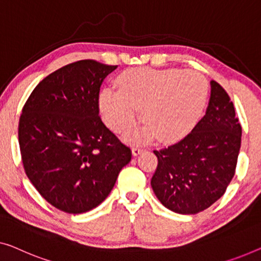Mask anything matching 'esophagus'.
Returning a JSON list of instances; mask_svg holds the SVG:
<instances>
[{
	"instance_id": "1",
	"label": "esophagus",
	"mask_w": 261,
	"mask_h": 261,
	"mask_svg": "<svg viewBox=\"0 0 261 261\" xmlns=\"http://www.w3.org/2000/svg\"><path fill=\"white\" fill-rule=\"evenodd\" d=\"M143 151H144V149H142V147H138V146L132 147V154H134V155L141 154V153L143 152Z\"/></svg>"
}]
</instances>
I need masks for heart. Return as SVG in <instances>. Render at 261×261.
Returning <instances> with one entry per match:
<instances>
[{
    "label": "heart",
    "mask_w": 261,
    "mask_h": 261,
    "mask_svg": "<svg viewBox=\"0 0 261 261\" xmlns=\"http://www.w3.org/2000/svg\"><path fill=\"white\" fill-rule=\"evenodd\" d=\"M119 91L104 89L99 110L112 131L122 134L137 122L145 125L126 135L129 141L162 142L182 138L196 125L208 95V82L194 70L132 68L117 79Z\"/></svg>",
    "instance_id": "1"
}]
</instances>
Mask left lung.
<instances>
[{"label": "left lung", "mask_w": 261, "mask_h": 261, "mask_svg": "<svg viewBox=\"0 0 261 261\" xmlns=\"http://www.w3.org/2000/svg\"><path fill=\"white\" fill-rule=\"evenodd\" d=\"M240 143L242 125L230 96L211 81L204 117L181 141L153 151L158 165L151 186L159 201L180 215L208 208L234 176Z\"/></svg>", "instance_id": "8db88e82"}]
</instances>
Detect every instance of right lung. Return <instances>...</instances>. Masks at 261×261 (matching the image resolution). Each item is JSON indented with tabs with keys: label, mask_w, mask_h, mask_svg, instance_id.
Wrapping results in <instances>:
<instances>
[{
	"label": "right lung",
	"mask_w": 261,
	"mask_h": 261,
	"mask_svg": "<svg viewBox=\"0 0 261 261\" xmlns=\"http://www.w3.org/2000/svg\"><path fill=\"white\" fill-rule=\"evenodd\" d=\"M117 65L73 62L36 85L22 109L18 143L24 171L61 211L84 213L109 196L131 150L104 125L99 90Z\"/></svg>",
	"instance_id": "add662e5"
}]
</instances>
